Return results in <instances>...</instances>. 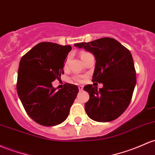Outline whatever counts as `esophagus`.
<instances>
[{
  "label": "esophagus",
  "mask_w": 155,
  "mask_h": 155,
  "mask_svg": "<svg viewBox=\"0 0 155 155\" xmlns=\"http://www.w3.org/2000/svg\"><path fill=\"white\" fill-rule=\"evenodd\" d=\"M79 91H83V87L82 86H79Z\"/></svg>",
  "instance_id": "1"
}]
</instances>
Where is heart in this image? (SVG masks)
I'll list each match as a JSON object with an SVG mask.
<instances>
[{
  "label": "heart",
  "mask_w": 155,
  "mask_h": 155,
  "mask_svg": "<svg viewBox=\"0 0 155 155\" xmlns=\"http://www.w3.org/2000/svg\"><path fill=\"white\" fill-rule=\"evenodd\" d=\"M84 54H82V55H84ZM82 55H81V56H82ZM79 81H81V79H79Z\"/></svg>",
  "instance_id": "obj_1"
}]
</instances>
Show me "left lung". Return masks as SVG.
<instances>
[{
	"label": "left lung",
	"instance_id": "obj_1",
	"mask_svg": "<svg viewBox=\"0 0 155 155\" xmlns=\"http://www.w3.org/2000/svg\"><path fill=\"white\" fill-rule=\"evenodd\" d=\"M74 45L93 54L96 65L92 81L103 84L99 90L91 84L84 87L90 96L84 104L87 115L98 122L118 118L128 107L136 84V72L130 51L110 37Z\"/></svg>",
	"mask_w": 155,
	"mask_h": 155
}]
</instances>
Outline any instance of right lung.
Returning <instances> with one entry per match:
<instances>
[{
  "mask_svg": "<svg viewBox=\"0 0 155 155\" xmlns=\"http://www.w3.org/2000/svg\"><path fill=\"white\" fill-rule=\"evenodd\" d=\"M71 49V45L40 42L20 59L17 92L28 116L39 124L62 123L79 93L75 84L66 83L57 91L51 83L64 74V60Z\"/></svg>",
  "mask_w": 155,
  "mask_h": 155,
  "instance_id": "1",
  "label": "right lung"
}]
</instances>
